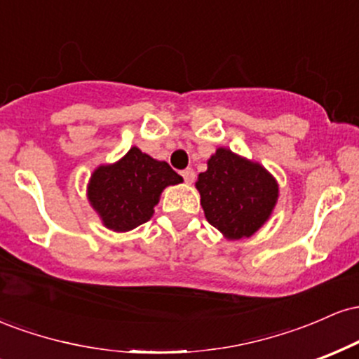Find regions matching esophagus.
<instances>
[{"instance_id": "1", "label": "esophagus", "mask_w": 359, "mask_h": 359, "mask_svg": "<svg viewBox=\"0 0 359 359\" xmlns=\"http://www.w3.org/2000/svg\"><path fill=\"white\" fill-rule=\"evenodd\" d=\"M182 177L185 182L192 184L194 180H196V172H194L192 168H185V170H182Z\"/></svg>"}]
</instances>
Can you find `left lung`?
I'll return each instance as SVG.
<instances>
[{"label":"left lung","mask_w":359,"mask_h":359,"mask_svg":"<svg viewBox=\"0 0 359 359\" xmlns=\"http://www.w3.org/2000/svg\"><path fill=\"white\" fill-rule=\"evenodd\" d=\"M205 219L228 240L250 238L271 216L278 184L259 163L217 148L196 182Z\"/></svg>","instance_id":"left-lung-1"}]
</instances>
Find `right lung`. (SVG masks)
Wrapping results in <instances>:
<instances>
[{"instance_id": "1", "label": "right lung", "mask_w": 359, "mask_h": 359, "mask_svg": "<svg viewBox=\"0 0 359 359\" xmlns=\"http://www.w3.org/2000/svg\"><path fill=\"white\" fill-rule=\"evenodd\" d=\"M180 182L182 177L167 162L131 147L116 163L93 172L88 199L106 228L125 233L150 219L163 189Z\"/></svg>"}]
</instances>
